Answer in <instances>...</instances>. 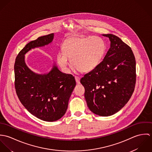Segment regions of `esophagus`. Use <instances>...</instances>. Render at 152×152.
Returning <instances> with one entry per match:
<instances>
[{
  "label": "esophagus",
  "mask_w": 152,
  "mask_h": 152,
  "mask_svg": "<svg viewBox=\"0 0 152 152\" xmlns=\"http://www.w3.org/2000/svg\"><path fill=\"white\" fill-rule=\"evenodd\" d=\"M75 79L76 83H77L78 84H80V78L79 77H78V76H75Z\"/></svg>",
  "instance_id": "1"
}]
</instances>
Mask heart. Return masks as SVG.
Listing matches in <instances>:
<instances>
[{
  "instance_id": "heart-1",
  "label": "heart",
  "mask_w": 152,
  "mask_h": 152,
  "mask_svg": "<svg viewBox=\"0 0 152 152\" xmlns=\"http://www.w3.org/2000/svg\"><path fill=\"white\" fill-rule=\"evenodd\" d=\"M106 46L103 40L96 36H73L63 44V52L57 55V62L65 71H68L69 60L75 69L88 72L96 68L101 62Z\"/></svg>"
}]
</instances>
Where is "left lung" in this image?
Listing matches in <instances>:
<instances>
[{"instance_id":"8db88e82","label":"left lung","mask_w":152,"mask_h":152,"mask_svg":"<svg viewBox=\"0 0 152 152\" xmlns=\"http://www.w3.org/2000/svg\"><path fill=\"white\" fill-rule=\"evenodd\" d=\"M110 42L103 61L81 79L84 96L91 112L108 116L122 108L134 90L136 60L130 47L111 34H102Z\"/></svg>"}]
</instances>
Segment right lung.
<instances>
[{
  "label": "right lung",
  "instance_id": "add662e5",
  "mask_svg": "<svg viewBox=\"0 0 152 152\" xmlns=\"http://www.w3.org/2000/svg\"><path fill=\"white\" fill-rule=\"evenodd\" d=\"M53 38L51 33L27 44L14 65L15 87L20 101L33 115L47 122L56 121L65 114L76 86L75 78L61 72L55 65L47 74H36L26 64L24 55L31 48L50 43Z\"/></svg>",
  "mask_w": 152,
  "mask_h": 152
}]
</instances>
